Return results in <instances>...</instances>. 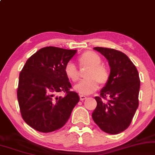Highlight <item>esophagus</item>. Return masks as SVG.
Instances as JSON below:
<instances>
[{"label": "esophagus", "instance_id": "34e87169", "mask_svg": "<svg viewBox=\"0 0 155 155\" xmlns=\"http://www.w3.org/2000/svg\"><path fill=\"white\" fill-rule=\"evenodd\" d=\"M79 97H80V100H81V101H83V100H84L85 99H87V97L84 95H82V94H80Z\"/></svg>", "mask_w": 155, "mask_h": 155}]
</instances>
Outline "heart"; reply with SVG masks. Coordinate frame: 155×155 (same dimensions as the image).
Returning <instances> with one entry per match:
<instances>
[{
	"label": "heart",
	"mask_w": 155,
	"mask_h": 155,
	"mask_svg": "<svg viewBox=\"0 0 155 155\" xmlns=\"http://www.w3.org/2000/svg\"><path fill=\"white\" fill-rule=\"evenodd\" d=\"M79 63L81 68L88 70L85 74L87 79L81 81L74 87V89L80 94H89L98 89V82L105 84L109 79V71L107 67L102 65L101 57L95 52L86 51L79 58ZM65 75L71 81L76 82L79 79V73L75 65L68 62L64 68Z\"/></svg>",
	"instance_id": "heart-1"
}]
</instances>
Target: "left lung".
<instances>
[{
	"instance_id": "left-lung-1",
	"label": "left lung",
	"mask_w": 155,
	"mask_h": 155,
	"mask_svg": "<svg viewBox=\"0 0 155 155\" xmlns=\"http://www.w3.org/2000/svg\"><path fill=\"white\" fill-rule=\"evenodd\" d=\"M110 67L109 79L95 97L97 107L92 118L100 129L118 134L131 124L139 106L140 79L138 71L126 54L115 49L96 47ZM108 100L106 101L107 97Z\"/></svg>"
}]
</instances>
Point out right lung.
I'll use <instances>...</instances> for the list:
<instances>
[{
    "label": "right lung",
    "mask_w": 155,
    "mask_h": 155,
    "mask_svg": "<svg viewBox=\"0 0 155 155\" xmlns=\"http://www.w3.org/2000/svg\"><path fill=\"white\" fill-rule=\"evenodd\" d=\"M76 50L45 47L28 58L19 74L17 99L22 118L36 131L49 133L62 128L79 101L64 73ZM60 92L66 94L58 96Z\"/></svg>",
    "instance_id": "right-lung-1"
}]
</instances>
